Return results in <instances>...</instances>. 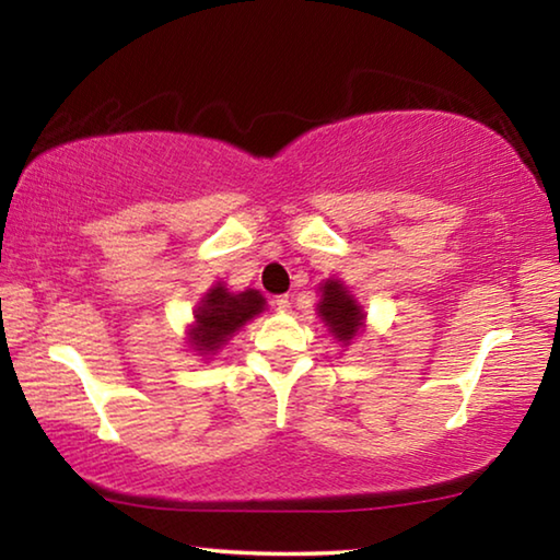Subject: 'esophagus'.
<instances>
[{"instance_id": "34e87169", "label": "esophagus", "mask_w": 560, "mask_h": 560, "mask_svg": "<svg viewBox=\"0 0 560 560\" xmlns=\"http://www.w3.org/2000/svg\"><path fill=\"white\" fill-rule=\"evenodd\" d=\"M273 306H277L281 314H287V311L291 308V301H289V296H277L273 299Z\"/></svg>"}]
</instances>
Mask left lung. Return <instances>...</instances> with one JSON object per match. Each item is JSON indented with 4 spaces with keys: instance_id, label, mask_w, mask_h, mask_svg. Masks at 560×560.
I'll return each instance as SVG.
<instances>
[{
    "instance_id": "left-lung-1",
    "label": "left lung",
    "mask_w": 560,
    "mask_h": 560,
    "mask_svg": "<svg viewBox=\"0 0 560 560\" xmlns=\"http://www.w3.org/2000/svg\"><path fill=\"white\" fill-rule=\"evenodd\" d=\"M316 314L340 346H350L365 330V311L340 279H326L318 287Z\"/></svg>"
}]
</instances>
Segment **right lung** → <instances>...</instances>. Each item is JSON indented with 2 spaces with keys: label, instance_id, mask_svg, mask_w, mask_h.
Here are the masks:
<instances>
[{
  "label": "right lung",
  "instance_id": "right-lung-1",
  "mask_svg": "<svg viewBox=\"0 0 560 560\" xmlns=\"http://www.w3.org/2000/svg\"><path fill=\"white\" fill-rule=\"evenodd\" d=\"M267 308V299L257 289L230 291L224 281L212 283L202 293L192 311V324L187 326V348L195 355L210 360L230 343L236 330H242L252 318Z\"/></svg>",
  "mask_w": 560,
  "mask_h": 560
}]
</instances>
